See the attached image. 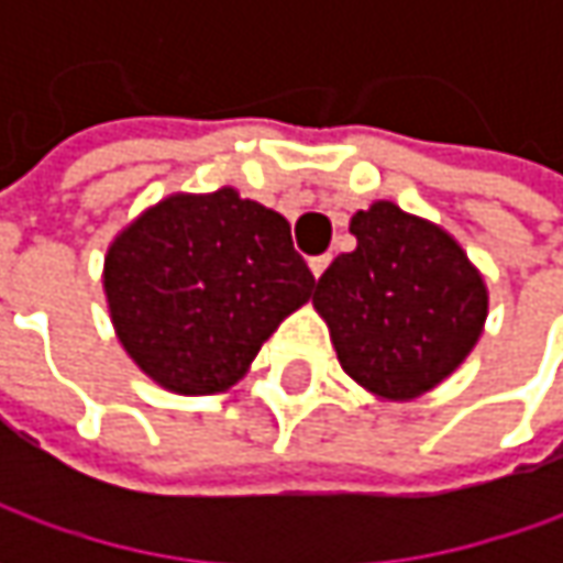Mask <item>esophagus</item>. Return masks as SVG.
Instances as JSON below:
<instances>
[{
  "label": "esophagus",
  "instance_id": "1",
  "mask_svg": "<svg viewBox=\"0 0 563 563\" xmlns=\"http://www.w3.org/2000/svg\"><path fill=\"white\" fill-rule=\"evenodd\" d=\"M325 269H329V256H313V260H310V272H313V278H319Z\"/></svg>",
  "mask_w": 563,
  "mask_h": 563
}]
</instances>
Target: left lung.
Returning <instances> with one entry per match:
<instances>
[{
  "instance_id": "obj_1",
  "label": "left lung",
  "mask_w": 563,
  "mask_h": 563,
  "mask_svg": "<svg viewBox=\"0 0 563 563\" xmlns=\"http://www.w3.org/2000/svg\"><path fill=\"white\" fill-rule=\"evenodd\" d=\"M357 247L316 282L338 363L378 400H413L442 385L486 329L488 288L442 225L376 200L351 216Z\"/></svg>"
}]
</instances>
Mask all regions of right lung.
<instances>
[{
	"instance_id": "obj_1",
	"label": "right lung",
	"mask_w": 563,
	"mask_h": 563,
	"mask_svg": "<svg viewBox=\"0 0 563 563\" xmlns=\"http://www.w3.org/2000/svg\"><path fill=\"white\" fill-rule=\"evenodd\" d=\"M291 225L234 187L168 194L106 250L102 291L121 347L165 391L219 395L313 294Z\"/></svg>"
}]
</instances>
